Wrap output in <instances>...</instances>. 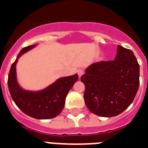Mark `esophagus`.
Here are the masks:
<instances>
[{
    "mask_svg": "<svg viewBox=\"0 0 148 148\" xmlns=\"http://www.w3.org/2000/svg\"><path fill=\"white\" fill-rule=\"evenodd\" d=\"M77 74H78L79 77H81L82 75L84 74V71L82 69H79L78 71H77Z\"/></svg>",
    "mask_w": 148,
    "mask_h": 148,
    "instance_id": "34e87169",
    "label": "esophagus"
}]
</instances>
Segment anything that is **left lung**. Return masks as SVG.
<instances>
[{
  "instance_id": "left-lung-1",
  "label": "left lung",
  "mask_w": 148,
  "mask_h": 148,
  "mask_svg": "<svg viewBox=\"0 0 148 148\" xmlns=\"http://www.w3.org/2000/svg\"><path fill=\"white\" fill-rule=\"evenodd\" d=\"M140 66L132 51L118 45L114 60L89 65L81 81L90 111L100 117H114L133 102L139 87Z\"/></svg>"
}]
</instances>
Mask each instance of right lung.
<instances>
[{
  "mask_svg": "<svg viewBox=\"0 0 148 148\" xmlns=\"http://www.w3.org/2000/svg\"><path fill=\"white\" fill-rule=\"evenodd\" d=\"M37 46L38 45L27 46L20 51L8 74V88L13 101L25 114L35 119H51L57 117L62 111L66 97L78 80V75L75 74L60 77L42 90L24 89L17 81L16 66L23 54Z\"/></svg>",
  "mask_w": 148,
  "mask_h": 148,
  "instance_id": "add662e5",
  "label": "right lung"
}]
</instances>
